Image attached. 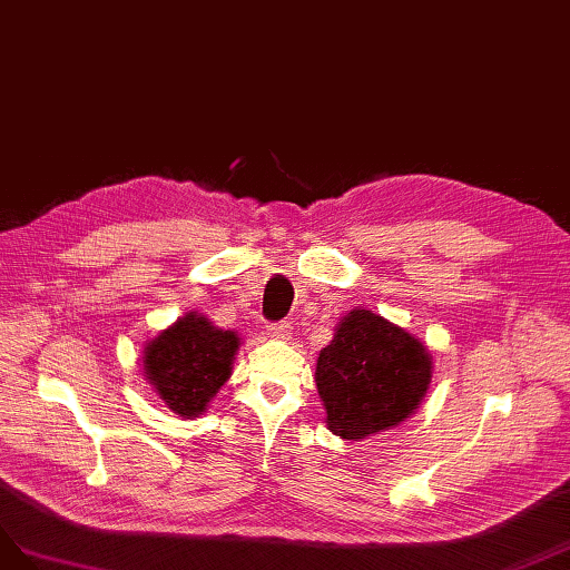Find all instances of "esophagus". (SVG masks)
<instances>
[{
  "mask_svg": "<svg viewBox=\"0 0 570 570\" xmlns=\"http://www.w3.org/2000/svg\"><path fill=\"white\" fill-rule=\"evenodd\" d=\"M269 336H274V338H288L291 336V324L288 322H276V324H269Z\"/></svg>",
  "mask_w": 570,
  "mask_h": 570,
  "instance_id": "1",
  "label": "esophagus"
}]
</instances>
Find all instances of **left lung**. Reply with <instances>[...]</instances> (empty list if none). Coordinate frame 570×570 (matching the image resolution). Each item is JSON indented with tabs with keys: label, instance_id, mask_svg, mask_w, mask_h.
Instances as JSON below:
<instances>
[{
	"label": "left lung",
	"instance_id": "8db88e82",
	"mask_svg": "<svg viewBox=\"0 0 570 570\" xmlns=\"http://www.w3.org/2000/svg\"><path fill=\"white\" fill-rule=\"evenodd\" d=\"M315 382L330 430L361 442L420 409L432 382V353L399 324L353 307L320 351Z\"/></svg>",
	"mask_w": 570,
	"mask_h": 570
}]
</instances>
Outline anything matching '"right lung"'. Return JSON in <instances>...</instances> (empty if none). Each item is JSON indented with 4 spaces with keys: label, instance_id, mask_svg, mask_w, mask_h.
Masks as SVG:
<instances>
[{
    "label": "right lung",
    "instance_id": "right-lung-1",
    "mask_svg": "<svg viewBox=\"0 0 570 570\" xmlns=\"http://www.w3.org/2000/svg\"><path fill=\"white\" fill-rule=\"evenodd\" d=\"M240 338L193 311L161 330L142 348V372L178 417H200L232 377Z\"/></svg>",
    "mask_w": 570,
    "mask_h": 570
}]
</instances>
